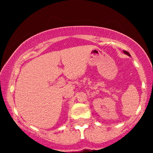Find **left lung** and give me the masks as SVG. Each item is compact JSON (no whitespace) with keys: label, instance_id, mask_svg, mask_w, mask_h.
Wrapping results in <instances>:
<instances>
[{"label":"left lung","instance_id":"8db88e82","mask_svg":"<svg viewBox=\"0 0 153 153\" xmlns=\"http://www.w3.org/2000/svg\"><path fill=\"white\" fill-rule=\"evenodd\" d=\"M123 53H124L125 54H126V55H127V56H130V54H129V52H127V51H123Z\"/></svg>","mask_w":153,"mask_h":153}]
</instances>
